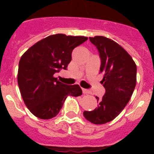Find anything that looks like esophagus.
<instances>
[{"instance_id":"34e87169","label":"esophagus","mask_w":154,"mask_h":154,"mask_svg":"<svg viewBox=\"0 0 154 154\" xmlns=\"http://www.w3.org/2000/svg\"><path fill=\"white\" fill-rule=\"evenodd\" d=\"M82 92H83V94H89V90L86 89H82Z\"/></svg>"}]
</instances>
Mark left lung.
<instances>
[{
  "label": "left lung",
  "mask_w": 154,
  "mask_h": 154,
  "mask_svg": "<svg viewBox=\"0 0 154 154\" xmlns=\"http://www.w3.org/2000/svg\"><path fill=\"white\" fill-rule=\"evenodd\" d=\"M89 40L101 58V83L105 93L102 98L96 97L98 105L95 109L83 114L94 124H105L117 117L130 100L136 86L137 66L129 53L112 40L102 36Z\"/></svg>",
  "instance_id": "1"
}]
</instances>
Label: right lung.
Wrapping results in <instances>:
<instances>
[{"instance_id": "right-lung-1", "label": "right lung", "mask_w": 154, "mask_h": 154, "mask_svg": "<svg viewBox=\"0 0 154 154\" xmlns=\"http://www.w3.org/2000/svg\"><path fill=\"white\" fill-rule=\"evenodd\" d=\"M87 40L81 36L52 35L37 42L20 57L18 86L25 105L34 116L53 118L59 113L67 96L82 95L78 85L63 84L54 74L61 69H67L72 50Z\"/></svg>"}]
</instances>
